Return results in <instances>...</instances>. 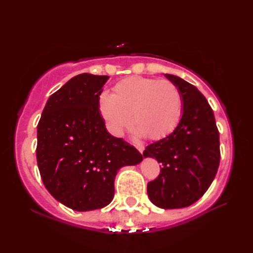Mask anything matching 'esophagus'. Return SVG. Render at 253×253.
I'll use <instances>...</instances> for the list:
<instances>
[{"label":"esophagus","mask_w":253,"mask_h":253,"mask_svg":"<svg viewBox=\"0 0 253 253\" xmlns=\"http://www.w3.org/2000/svg\"><path fill=\"white\" fill-rule=\"evenodd\" d=\"M136 148H137V150L140 153H143V150H144V147L143 146H140V144H138V146H136Z\"/></svg>","instance_id":"34e87169"}]
</instances>
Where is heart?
Returning a JSON list of instances; mask_svg holds the SVG:
<instances>
[{"label": "heart", "mask_w": 253, "mask_h": 253, "mask_svg": "<svg viewBox=\"0 0 253 253\" xmlns=\"http://www.w3.org/2000/svg\"><path fill=\"white\" fill-rule=\"evenodd\" d=\"M99 111L112 135L120 136L131 124V113L140 135L160 139L174 129L182 111L180 90L169 80L132 76L121 80L114 94L103 91Z\"/></svg>", "instance_id": "obj_1"}]
</instances>
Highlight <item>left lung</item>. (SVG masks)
Segmentation results:
<instances>
[{
    "label": "left lung",
    "mask_w": 253,
    "mask_h": 253,
    "mask_svg": "<svg viewBox=\"0 0 253 253\" xmlns=\"http://www.w3.org/2000/svg\"><path fill=\"white\" fill-rule=\"evenodd\" d=\"M182 96V115L169 136L146 148L144 158H155L161 173L148 182L151 202L162 209L191 206L211 186L219 165V132L208 100L195 85L165 74Z\"/></svg>",
    "instance_id": "8db88e82"
}]
</instances>
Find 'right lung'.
<instances>
[{"instance_id":"1","label":"right lung","mask_w":253,"mask_h":253,"mask_svg":"<svg viewBox=\"0 0 253 253\" xmlns=\"http://www.w3.org/2000/svg\"><path fill=\"white\" fill-rule=\"evenodd\" d=\"M107 79L87 73L73 77L50 96L38 124L42 181L58 202L75 211L110 204L117 170L143 159L106 130L98 99Z\"/></svg>"}]
</instances>
